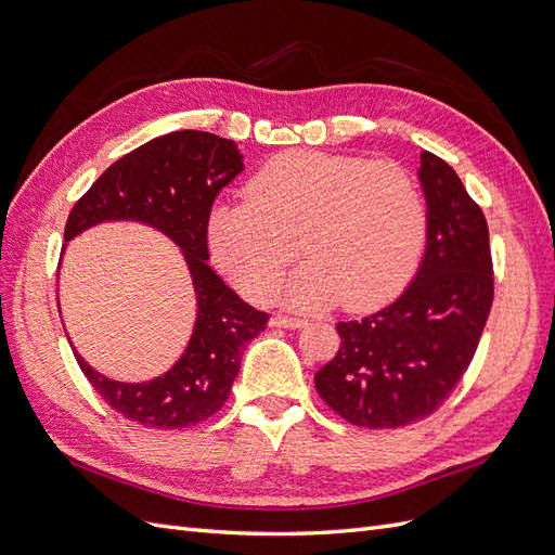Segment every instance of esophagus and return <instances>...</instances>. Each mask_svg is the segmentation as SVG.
<instances>
[{
    "label": "esophagus",
    "instance_id": "34e87169",
    "mask_svg": "<svg viewBox=\"0 0 555 555\" xmlns=\"http://www.w3.org/2000/svg\"><path fill=\"white\" fill-rule=\"evenodd\" d=\"M273 326H280V328H304V326H308V319H304V317H289V314H275L273 317Z\"/></svg>",
    "mask_w": 555,
    "mask_h": 555
}]
</instances>
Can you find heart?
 Here are the masks:
<instances>
[{
  "label": "heart",
  "instance_id": "b5f03b06",
  "mask_svg": "<svg viewBox=\"0 0 555 555\" xmlns=\"http://www.w3.org/2000/svg\"><path fill=\"white\" fill-rule=\"evenodd\" d=\"M247 201L217 206L210 249L251 300H268L298 257L296 306L340 300L377 308L412 278L426 241L422 192L393 162L328 153H282L247 182Z\"/></svg>",
  "mask_w": 555,
  "mask_h": 555
}]
</instances>
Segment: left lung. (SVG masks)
I'll return each instance as SVG.
<instances>
[{
    "label": "left lung",
    "instance_id": "obj_1",
    "mask_svg": "<svg viewBox=\"0 0 555 555\" xmlns=\"http://www.w3.org/2000/svg\"><path fill=\"white\" fill-rule=\"evenodd\" d=\"M426 255L391 306L338 322L340 349L314 386L359 428H400L430 416L473 361L493 306L489 224L451 166L422 155Z\"/></svg>",
    "mask_w": 555,
    "mask_h": 555
}]
</instances>
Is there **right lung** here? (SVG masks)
<instances>
[{"label":"right lung","instance_id":"1","mask_svg":"<svg viewBox=\"0 0 555 555\" xmlns=\"http://www.w3.org/2000/svg\"><path fill=\"white\" fill-rule=\"evenodd\" d=\"M243 171L233 141L208 131H171L111 164L69 212L64 241L108 220H133L166 233L188 261L196 322L169 373L141 384L115 382L90 367L74 347L82 375L108 405L145 428H188L227 402L243 349L268 314L247 306L208 266V222L215 196Z\"/></svg>","mask_w":555,"mask_h":555}]
</instances>
